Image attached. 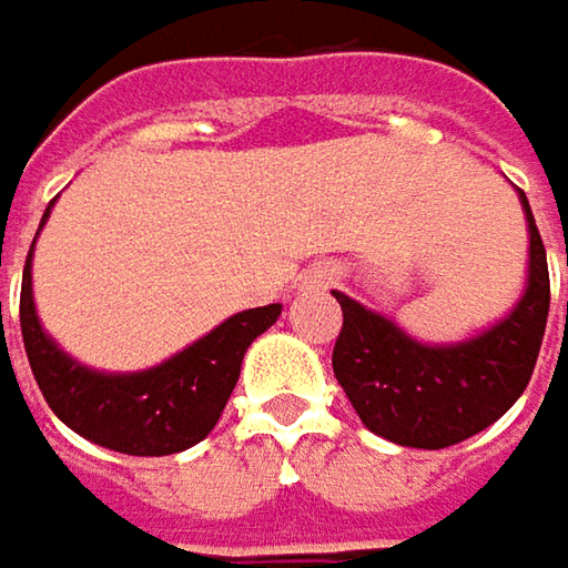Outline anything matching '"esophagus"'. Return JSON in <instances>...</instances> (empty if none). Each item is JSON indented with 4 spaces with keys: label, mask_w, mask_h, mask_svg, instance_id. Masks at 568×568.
<instances>
[{
    "label": "esophagus",
    "mask_w": 568,
    "mask_h": 568,
    "mask_svg": "<svg viewBox=\"0 0 568 568\" xmlns=\"http://www.w3.org/2000/svg\"><path fill=\"white\" fill-rule=\"evenodd\" d=\"M303 284L313 287V291H322V287L335 284V272H332V268H313V272H306Z\"/></svg>",
    "instance_id": "obj_1"
}]
</instances>
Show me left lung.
Returning a JSON list of instances; mask_svg holds the SVG:
<instances>
[{"label":"left lung","instance_id":"obj_1","mask_svg":"<svg viewBox=\"0 0 568 568\" xmlns=\"http://www.w3.org/2000/svg\"><path fill=\"white\" fill-rule=\"evenodd\" d=\"M528 217V284L506 318L458 344H420L392 318L332 291L344 325L335 341V379L366 429L410 448H446L496 424L528 388L550 313L547 250ZM568 265V255H566Z\"/></svg>","mask_w":568,"mask_h":568}]
</instances>
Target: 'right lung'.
Here are the masks:
<instances>
[{"label":"right lung","mask_w":568,"mask_h":568,"mask_svg":"<svg viewBox=\"0 0 568 568\" xmlns=\"http://www.w3.org/2000/svg\"><path fill=\"white\" fill-rule=\"evenodd\" d=\"M31 255L33 243L21 277V338L33 379L62 424L122 455H173L202 443L227 407L246 347L281 316V303L243 310L151 369L98 373L43 332L33 306Z\"/></svg>","instance_id":"obj_1"}]
</instances>
